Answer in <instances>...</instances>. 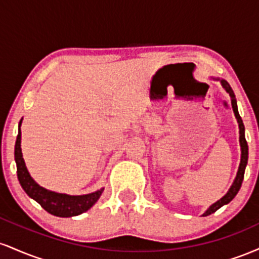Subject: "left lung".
Listing matches in <instances>:
<instances>
[{"label":"left lung","mask_w":259,"mask_h":259,"mask_svg":"<svg viewBox=\"0 0 259 259\" xmlns=\"http://www.w3.org/2000/svg\"><path fill=\"white\" fill-rule=\"evenodd\" d=\"M221 82H222L223 88L225 89V91H227L228 94L230 95L231 105H233L235 117H236L237 123H239L240 145H241V162H240V167H239V170H237V175H236V178H235L234 184L231 185L230 190L228 191V194L225 195L224 197H222L219 201H217L215 203H213L209 208H208L206 212L203 213V217L209 215V214H212V213H214L215 210H218L219 208L224 206V204L229 203V202H230L235 197V196H236L237 192H239L240 187H241V185H242L243 175H245V168H246V165H247V159H248V145H247V141H246V139H245V126H243L242 119H241V117H240L239 111H237V105H236V99H235V94H234L233 89H231V86L229 85L228 81H225V80H221Z\"/></svg>","instance_id":"left-lung-1"}]
</instances>
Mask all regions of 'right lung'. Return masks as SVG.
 <instances>
[{
	"label": "right lung",
	"instance_id": "add662e5",
	"mask_svg": "<svg viewBox=\"0 0 259 259\" xmlns=\"http://www.w3.org/2000/svg\"><path fill=\"white\" fill-rule=\"evenodd\" d=\"M20 124H22V120H20L19 126ZM14 159L17 163L18 180H19L20 185L26 192V195L36 201L46 212L56 217L68 218V217L81 214L96 203L103 191V189H101L99 191L89 195L69 196L49 191V190L37 185L29 174L28 169L25 167L24 159H23L22 148H20V127L17 136L16 148H14Z\"/></svg>",
	"mask_w": 259,
	"mask_h": 259
}]
</instances>
